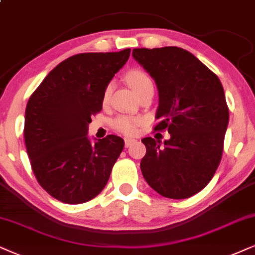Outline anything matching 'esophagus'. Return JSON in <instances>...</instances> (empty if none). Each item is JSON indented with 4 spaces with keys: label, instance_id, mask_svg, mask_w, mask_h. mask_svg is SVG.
Here are the masks:
<instances>
[{
    "label": "esophagus",
    "instance_id": "obj_1",
    "mask_svg": "<svg viewBox=\"0 0 255 255\" xmlns=\"http://www.w3.org/2000/svg\"><path fill=\"white\" fill-rule=\"evenodd\" d=\"M134 142H135V140H133V138H125V146L126 147H130Z\"/></svg>",
    "mask_w": 255,
    "mask_h": 255
}]
</instances>
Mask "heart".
<instances>
[{
  "instance_id": "1",
  "label": "heart",
  "mask_w": 255,
  "mask_h": 255,
  "mask_svg": "<svg viewBox=\"0 0 255 255\" xmlns=\"http://www.w3.org/2000/svg\"><path fill=\"white\" fill-rule=\"evenodd\" d=\"M126 80H127L128 85L131 87V89L134 90L136 95L141 94V93L148 88H153V81H151L150 76L142 69L129 70V72L126 74ZM111 92L112 86L108 85L104 92V96H102L104 104L108 101L109 96H111ZM138 125H140L138 119L126 117V115L117 118L113 122V127H114L115 130L120 131V133L125 135H128V136H131V135L136 133Z\"/></svg>"
}]
</instances>
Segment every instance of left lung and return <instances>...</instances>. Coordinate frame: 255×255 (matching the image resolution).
Here are the masks:
<instances>
[{"label":"left lung","mask_w":255,"mask_h":255,"mask_svg":"<svg viewBox=\"0 0 255 255\" xmlns=\"http://www.w3.org/2000/svg\"><path fill=\"white\" fill-rule=\"evenodd\" d=\"M133 56L155 80L159 120L168 130L160 146L144 137L141 172L154 191L187 199L205 188L221 161L230 112L219 77L192 53L179 47L135 48Z\"/></svg>","instance_id":"left-lung-1"}]
</instances>
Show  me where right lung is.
<instances>
[{
	"label": "right lung",
	"mask_w": 255,
	"mask_h": 255,
	"mask_svg": "<svg viewBox=\"0 0 255 255\" xmlns=\"http://www.w3.org/2000/svg\"><path fill=\"white\" fill-rule=\"evenodd\" d=\"M130 49L82 53L64 60L44 77L25 108L24 142L42 188L64 204H83L107 185L125 142L107 135L95 144L87 137L93 115Z\"/></svg>",
	"instance_id": "1"
}]
</instances>
